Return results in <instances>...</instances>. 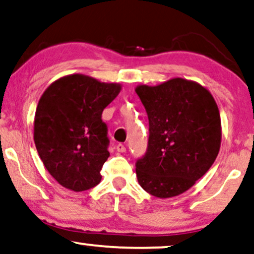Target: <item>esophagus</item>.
<instances>
[{
	"label": "esophagus",
	"mask_w": 254,
	"mask_h": 254,
	"mask_svg": "<svg viewBox=\"0 0 254 254\" xmlns=\"http://www.w3.org/2000/svg\"><path fill=\"white\" fill-rule=\"evenodd\" d=\"M116 150L118 151V152H122V153H123V152H125V150H127V148H125V146L123 144H117V146H116Z\"/></svg>",
	"instance_id": "1"
}]
</instances>
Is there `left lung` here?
<instances>
[{
    "label": "left lung",
    "mask_w": 254,
    "mask_h": 254,
    "mask_svg": "<svg viewBox=\"0 0 254 254\" xmlns=\"http://www.w3.org/2000/svg\"><path fill=\"white\" fill-rule=\"evenodd\" d=\"M148 117V143L137 159L141 188L155 197L180 195L214 164L221 146V116L210 93L181 77L136 88Z\"/></svg>",
    "instance_id": "left-lung-1"
}]
</instances>
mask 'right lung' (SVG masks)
Listing matches in <instances>:
<instances>
[{
    "label": "right lung",
    "instance_id": "add662e5",
    "mask_svg": "<svg viewBox=\"0 0 254 254\" xmlns=\"http://www.w3.org/2000/svg\"><path fill=\"white\" fill-rule=\"evenodd\" d=\"M121 92L117 83L73 74L54 81L40 97L35 116L36 148L63 187L82 191L100 184L109 158L103 109Z\"/></svg>",
    "mask_w": 254,
    "mask_h": 254
}]
</instances>
